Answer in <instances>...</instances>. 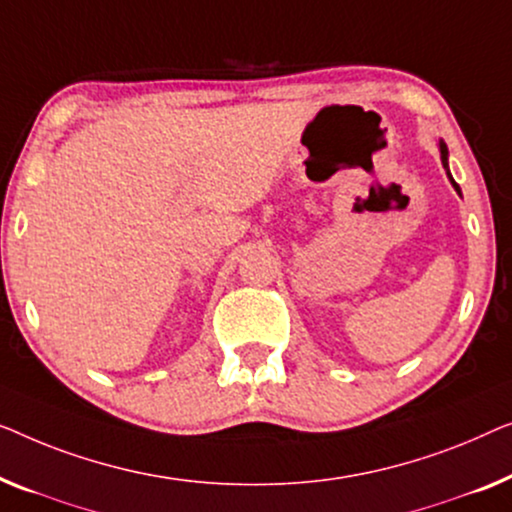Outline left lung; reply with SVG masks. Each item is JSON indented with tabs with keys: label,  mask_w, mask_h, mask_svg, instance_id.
<instances>
[{
	"label": "left lung",
	"mask_w": 512,
	"mask_h": 512,
	"mask_svg": "<svg viewBox=\"0 0 512 512\" xmlns=\"http://www.w3.org/2000/svg\"><path fill=\"white\" fill-rule=\"evenodd\" d=\"M438 150H441V162H443V169H445V174H448V178H450L452 187H455L459 197H462V190H459V185L455 183V178H452V174H450V167H448V146H445V141H443V139H438Z\"/></svg>",
	"instance_id": "8db88e82"
}]
</instances>
